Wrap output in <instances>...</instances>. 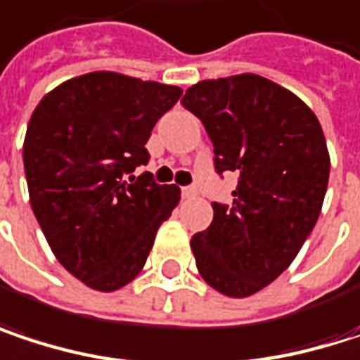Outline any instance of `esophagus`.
Segmentation results:
<instances>
[{
    "label": "esophagus",
    "instance_id": "1",
    "mask_svg": "<svg viewBox=\"0 0 360 360\" xmlns=\"http://www.w3.org/2000/svg\"><path fill=\"white\" fill-rule=\"evenodd\" d=\"M181 193H183V198H193V195H198V189L193 185H187L181 189Z\"/></svg>",
    "mask_w": 360,
    "mask_h": 360
}]
</instances>
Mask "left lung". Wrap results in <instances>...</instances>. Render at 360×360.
Masks as SVG:
<instances>
[{"mask_svg": "<svg viewBox=\"0 0 360 360\" xmlns=\"http://www.w3.org/2000/svg\"><path fill=\"white\" fill-rule=\"evenodd\" d=\"M183 106L214 146L217 173L233 171V204H212L208 229L189 242L202 279L246 298L273 283L311 236L329 181V152L315 112L290 89L233 75L191 85Z\"/></svg>", "mask_w": 360, "mask_h": 360, "instance_id": "8db88e82", "label": "left lung"}]
</instances>
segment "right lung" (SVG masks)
Segmentation results:
<instances>
[{"label":"right lung","instance_id":"add662e5","mask_svg":"<svg viewBox=\"0 0 360 360\" xmlns=\"http://www.w3.org/2000/svg\"><path fill=\"white\" fill-rule=\"evenodd\" d=\"M183 89L96 70L53 87L31 114L22 160L37 223L58 262L98 292H116L143 269L158 227L181 200L135 167L156 120Z\"/></svg>","mask_w":360,"mask_h":360}]
</instances>
